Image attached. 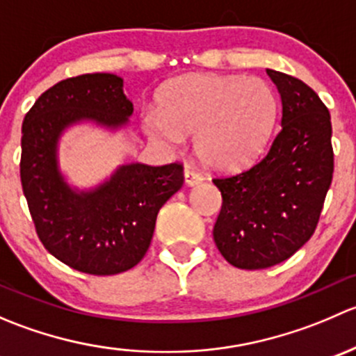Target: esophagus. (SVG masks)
<instances>
[{"mask_svg":"<svg viewBox=\"0 0 356 356\" xmlns=\"http://www.w3.org/2000/svg\"><path fill=\"white\" fill-rule=\"evenodd\" d=\"M184 181L188 186H198L200 182H203V175H201L196 168L188 165V167L184 168Z\"/></svg>","mask_w":356,"mask_h":356,"instance_id":"1","label":"esophagus"}]
</instances>
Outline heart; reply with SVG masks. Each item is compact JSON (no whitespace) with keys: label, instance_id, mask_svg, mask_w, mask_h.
Returning a JSON list of instances; mask_svg holds the SVG:
<instances>
[{"label":"heart","instance_id":"1","mask_svg":"<svg viewBox=\"0 0 356 356\" xmlns=\"http://www.w3.org/2000/svg\"><path fill=\"white\" fill-rule=\"evenodd\" d=\"M160 111L145 113V129L161 145L179 146L195 134V152L207 167L236 170L264 152L277 118V99L260 77L193 74L172 81Z\"/></svg>","mask_w":356,"mask_h":356}]
</instances>
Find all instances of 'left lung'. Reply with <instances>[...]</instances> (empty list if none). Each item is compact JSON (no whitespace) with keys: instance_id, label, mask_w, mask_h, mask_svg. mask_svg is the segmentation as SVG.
Wrapping results in <instances>:
<instances>
[{"instance_id":"8db88e82","label":"left lung","mask_w":356,"mask_h":356,"mask_svg":"<svg viewBox=\"0 0 356 356\" xmlns=\"http://www.w3.org/2000/svg\"><path fill=\"white\" fill-rule=\"evenodd\" d=\"M267 74L281 95V131L253 167L213 179L222 195L215 245L246 270L281 264L312 238L334 172L327 106L300 79Z\"/></svg>"}]
</instances>
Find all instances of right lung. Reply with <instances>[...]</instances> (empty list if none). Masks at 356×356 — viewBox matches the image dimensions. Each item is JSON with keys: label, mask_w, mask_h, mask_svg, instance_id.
<instances>
[{"label": "right lung", "mask_w": 356, "mask_h": 356, "mask_svg": "<svg viewBox=\"0 0 356 356\" xmlns=\"http://www.w3.org/2000/svg\"><path fill=\"white\" fill-rule=\"evenodd\" d=\"M113 74L65 79L35 99L22 124L20 181L35 232L60 261L91 275H113L143 260L156 215L184 184L182 163H129L91 191H75L58 168V139L72 124L91 120L117 129L132 103Z\"/></svg>", "instance_id": "right-lung-1"}]
</instances>
